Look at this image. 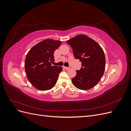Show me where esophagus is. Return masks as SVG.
<instances>
[{"label":"esophagus","mask_w":131,"mask_h":131,"mask_svg":"<svg viewBox=\"0 0 131 131\" xmlns=\"http://www.w3.org/2000/svg\"><path fill=\"white\" fill-rule=\"evenodd\" d=\"M63 68H64V69H66V70H69L70 69V68H69V67H63Z\"/></svg>","instance_id":"esophagus-1"}]
</instances>
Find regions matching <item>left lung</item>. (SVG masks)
Listing matches in <instances>:
<instances>
[{"instance_id": "obj_1", "label": "left lung", "mask_w": 131, "mask_h": 131, "mask_svg": "<svg viewBox=\"0 0 131 131\" xmlns=\"http://www.w3.org/2000/svg\"><path fill=\"white\" fill-rule=\"evenodd\" d=\"M67 42L72 47L75 58L81 62V68L72 79L77 88L88 90L96 86L103 77L105 68L104 51L98 43L84 34L78 35Z\"/></svg>"}]
</instances>
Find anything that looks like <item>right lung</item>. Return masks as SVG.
<instances>
[{"mask_svg":"<svg viewBox=\"0 0 131 131\" xmlns=\"http://www.w3.org/2000/svg\"><path fill=\"white\" fill-rule=\"evenodd\" d=\"M62 42L45 39L34 46L25 59V71L27 78L35 88L41 91L52 89L56 85L62 67L52 66L54 51Z\"/></svg>","mask_w":131,"mask_h":131,"instance_id":"1","label":"right lung"}]
</instances>
